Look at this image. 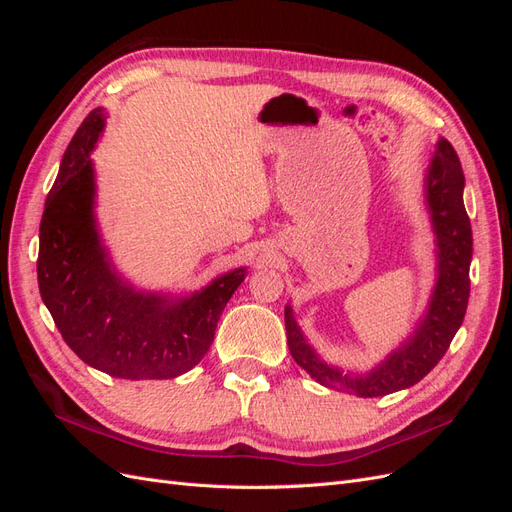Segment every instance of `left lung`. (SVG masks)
Listing matches in <instances>:
<instances>
[{
  "label": "left lung",
  "mask_w": 512,
  "mask_h": 512,
  "mask_svg": "<svg viewBox=\"0 0 512 512\" xmlns=\"http://www.w3.org/2000/svg\"><path fill=\"white\" fill-rule=\"evenodd\" d=\"M461 162L453 145L440 138L425 177V198L438 245V280L416 331L367 374H350L322 361L307 344L292 307L286 305V335L292 359L327 389L359 397H382L423 380L451 346L470 299L472 226L463 207Z\"/></svg>",
  "instance_id": "8db88e82"
}]
</instances>
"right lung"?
<instances>
[{
	"label": "right lung",
	"mask_w": 512,
	"mask_h": 512,
	"mask_svg": "<svg viewBox=\"0 0 512 512\" xmlns=\"http://www.w3.org/2000/svg\"><path fill=\"white\" fill-rule=\"evenodd\" d=\"M104 128L94 108L76 130L46 196L38 286L64 342L89 367L126 380H168L207 354L245 269L190 297L134 290L115 271L96 226V175L89 153Z\"/></svg>",
	"instance_id": "1"
}]
</instances>
